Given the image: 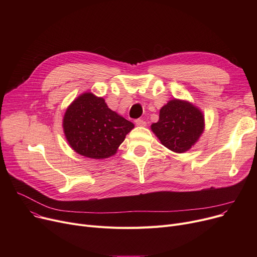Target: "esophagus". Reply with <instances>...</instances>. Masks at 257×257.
Masks as SVG:
<instances>
[{
	"mask_svg": "<svg viewBox=\"0 0 257 257\" xmlns=\"http://www.w3.org/2000/svg\"><path fill=\"white\" fill-rule=\"evenodd\" d=\"M136 124L139 127H144V126H146V121L143 118H138V119H136Z\"/></svg>",
	"mask_w": 257,
	"mask_h": 257,
	"instance_id": "1",
	"label": "esophagus"
}]
</instances>
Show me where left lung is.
Here are the masks:
<instances>
[{"label": "left lung", "mask_w": 257, "mask_h": 257, "mask_svg": "<svg viewBox=\"0 0 257 257\" xmlns=\"http://www.w3.org/2000/svg\"><path fill=\"white\" fill-rule=\"evenodd\" d=\"M151 128L168 149L183 153L191 149L203 132L204 117L191 103L175 99L161 108L159 120Z\"/></svg>", "instance_id": "8db88e82"}]
</instances>
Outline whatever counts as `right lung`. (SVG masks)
<instances>
[{"instance_id":"obj_1","label":"right lung","mask_w":257,"mask_h":257,"mask_svg":"<svg viewBox=\"0 0 257 257\" xmlns=\"http://www.w3.org/2000/svg\"><path fill=\"white\" fill-rule=\"evenodd\" d=\"M134 125L108 108L103 98L83 93L66 109L65 138L73 149L89 158L113 155Z\"/></svg>"}]
</instances>
